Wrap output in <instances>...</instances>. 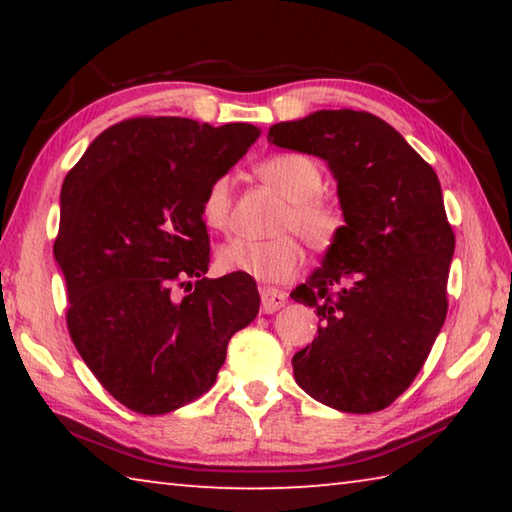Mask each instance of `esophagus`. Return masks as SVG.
<instances>
[{"mask_svg":"<svg viewBox=\"0 0 512 512\" xmlns=\"http://www.w3.org/2000/svg\"><path fill=\"white\" fill-rule=\"evenodd\" d=\"M259 296H262L264 314H275V311L284 307V302H287V293L280 289H273V287H262L259 289Z\"/></svg>","mask_w":512,"mask_h":512,"instance_id":"esophagus-1","label":"esophagus"}]
</instances>
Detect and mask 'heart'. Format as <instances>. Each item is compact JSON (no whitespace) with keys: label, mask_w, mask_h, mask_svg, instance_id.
<instances>
[{"label":"heart","mask_w":512,"mask_h":512,"mask_svg":"<svg viewBox=\"0 0 512 512\" xmlns=\"http://www.w3.org/2000/svg\"><path fill=\"white\" fill-rule=\"evenodd\" d=\"M257 176L284 198L277 230H296L309 248L323 253L339 237L343 219L336 207L320 196L323 169L305 153H275L257 164ZM201 216L212 230L225 232L232 223V187L228 178H216L205 189ZM228 273L250 275L259 282H287L305 264L300 241L291 232L273 239H230L216 253Z\"/></svg>","instance_id":"heart-1"}]
</instances>
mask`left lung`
<instances>
[{
    "label": "left lung",
    "mask_w": 512,
    "mask_h": 512,
    "mask_svg": "<svg viewBox=\"0 0 512 512\" xmlns=\"http://www.w3.org/2000/svg\"><path fill=\"white\" fill-rule=\"evenodd\" d=\"M268 142L325 160L345 219L323 266L291 293L320 320L291 361L293 377L336 411L386 409L411 386L447 316L456 239L436 171L363 110L280 121Z\"/></svg>",
    "instance_id": "obj_1"
}]
</instances>
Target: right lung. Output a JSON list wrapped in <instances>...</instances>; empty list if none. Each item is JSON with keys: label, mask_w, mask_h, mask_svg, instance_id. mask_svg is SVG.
Instances as JSON below:
<instances>
[{"label": "right lung", "mask_w": 512, "mask_h": 512, "mask_svg": "<svg viewBox=\"0 0 512 512\" xmlns=\"http://www.w3.org/2000/svg\"><path fill=\"white\" fill-rule=\"evenodd\" d=\"M257 137L253 124L133 117L106 128L67 173L54 244L67 329L126 409L162 415L210 391L232 334L257 316L253 277H205L201 216L205 189Z\"/></svg>", "instance_id": "1"}]
</instances>
